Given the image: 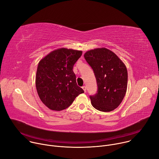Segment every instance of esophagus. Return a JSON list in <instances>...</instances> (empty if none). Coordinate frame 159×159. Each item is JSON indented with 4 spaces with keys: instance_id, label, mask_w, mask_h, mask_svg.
<instances>
[{
    "instance_id": "34e87169",
    "label": "esophagus",
    "mask_w": 159,
    "mask_h": 159,
    "mask_svg": "<svg viewBox=\"0 0 159 159\" xmlns=\"http://www.w3.org/2000/svg\"><path fill=\"white\" fill-rule=\"evenodd\" d=\"M82 89H83V90H84V92L85 93V92H86V87H85V85H84V86H82Z\"/></svg>"
}]
</instances>
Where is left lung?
Returning <instances> with one entry per match:
<instances>
[{
  "label": "left lung",
  "mask_w": 159,
  "mask_h": 159,
  "mask_svg": "<svg viewBox=\"0 0 159 159\" xmlns=\"http://www.w3.org/2000/svg\"><path fill=\"white\" fill-rule=\"evenodd\" d=\"M84 58L93 69L97 81V93L89 96L93 106L102 112L113 111L121 104L126 93L128 72L125 65L106 48L87 51Z\"/></svg>",
  "instance_id": "1"
}]
</instances>
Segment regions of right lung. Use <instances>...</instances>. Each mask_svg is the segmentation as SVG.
Segmentation results:
<instances>
[{
  "instance_id": "add662e5",
  "label": "right lung",
  "mask_w": 159,
  "mask_h": 159,
  "mask_svg": "<svg viewBox=\"0 0 159 159\" xmlns=\"http://www.w3.org/2000/svg\"><path fill=\"white\" fill-rule=\"evenodd\" d=\"M82 54V51L61 48L39 61L36 75V90L42 102L49 109H65L84 93L77 85L73 71Z\"/></svg>"
}]
</instances>
